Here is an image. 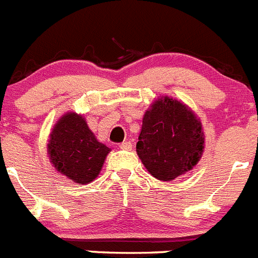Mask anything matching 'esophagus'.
<instances>
[{"instance_id": "obj_1", "label": "esophagus", "mask_w": 258, "mask_h": 258, "mask_svg": "<svg viewBox=\"0 0 258 258\" xmlns=\"http://www.w3.org/2000/svg\"><path fill=\"white\" fill-rule=\"evenodd\" d=\"M118 146H120V149H122V150H132V142H129V141H125V142L120 144Z\"/></svg>"}]
</instances>
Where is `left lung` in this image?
Instances as JSON below:
<instances>
[{"mask_svg":"<svg viewBox=\"0 0 258 258\" xmlns=\"http://www.w3.org/2000/svg\"><path fill=\"white\" fill-rule=\"evenodd\" d=\"M205 134L197 114L177 99L162 96L142 118L137 154L155 179L171 181L200 162Z\"/></svg>","mask_w":258,"mask_h":258,"instance_id":"left-lung-1","label":"left lung"}]
</instances>
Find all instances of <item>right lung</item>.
Returning a JSON list of instances; mask_svg holds the SVG:
<instances>
[{
	"instance_id": "obj_1",
	"label": "right lung",
	"mask_w": 258,
	"mask_h": 258,
	"mask_svg": "<svg viewBox=\"0 0 258 258\" xmlns=\"http://www.w3.org/2000/svg\"><path fill=\"white\" fill-rule=\"evenodd\" d=\"M109 151L96 140L82 114L73 111L58 118L47 146L49 162L57 172L82 185L98 177Z\"/></svg>"
}]
</instances>
